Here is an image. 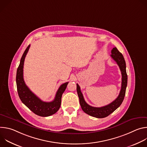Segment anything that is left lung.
I'll return each mask as SVG.
<instances>
[{"instance_id": "8db88e82", "label": "left lung", "mask_w": 147, "mask_h": 147, "mask_svg": "<svg viewBox=\"0 0 147 147\" xmlns=\"http://www.w3.org/2000/svg\"><path fill=\"white\" fill-rule=\"evenodd\" d=\"M111 57L117 63L121 73V90L117 98L113 100L112 103L108 104V105L104 106L100 108L93 107L85 101L83 95L81 91L80 87L77 84V91L80 100V103L82 111L87 114L96 117V118H103L107 117L110 114L113 113L116 109H117L123 101L125 90H126L127 85V75L126 73V66H125V61L124 60L123 55L115 47L111 51Z\"/></svg>"}]
</instances>
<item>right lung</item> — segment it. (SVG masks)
<instances>
[{"label": "right lung", "mask_w": 147, "mask_h": 147, "mask_svg": "<svg viewBox=\"0 0 147 147\" xmlns=\"http://www.w3.org/2000/svg\"><path fill=\"white\" fill-rule=\"evenodd\" d=\"M30 45L28 46L20 60L16 74V84L18 96L22 102L35 114L47 117L55 114L59 109L63 93L65 91L69 82L63 84L59 88L54 100L47 102L40 100L26 86L23 78V67L25 57L29 50Z\"/></svg>", "instance_id": "right-lung-1"}]
</instances>
